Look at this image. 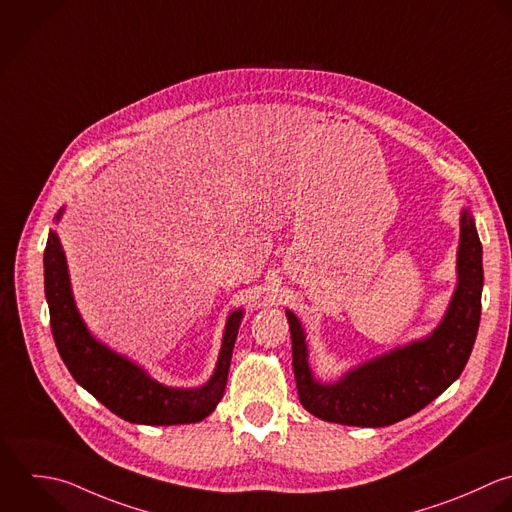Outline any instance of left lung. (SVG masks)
I'll use <instances>...</instances> for the list:
<instances>
[{
	"label": "left lung",
	"instance_id": "obj_1",
	"mask_svg": "<svg viewBox=\"0 0 512 512\" xmlns=\"http://www.w3.org/2000/svg\"><path fill=\"white\" fill-rule=\"evenodd\" d=\"M481 295L483 245L471 211L463 209L457 289L429 337L383 353L323 385L309 369L305 331L287 311L301 405L323 421L349 427H389L419 413L461 377L479 333Z\"/></svg>",
	"mask_w": 512,
	"mask_h": 512
}]
</instances>
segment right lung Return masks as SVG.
I'll list each match as a JSON object with an SVG mask.
<instances>
[{"instance_id": "add662e5", "label": "right lung", "mask_w": 512, "mask_h": 512, "mask_svg": "<svg viewBox=\"0 0 512 512\" xmlns=\"http://www.w3.org/2000/svg\"><path fill=\"white\" fill-rule=\"evenodd\" d=\"M63 209L57 213V221ZM45 299L55 347L71 377L117 417L137 425H185L209 417L223 397L231 353L243 311L229 315L217 367L197 389L165 387L139 365L99 343L85 327L75 307L67 261L55 231H49L43 251Z\"/></svg>"}]
</instances>
